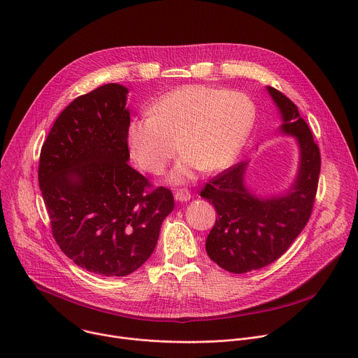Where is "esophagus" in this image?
<instances>
[{"label":"esophagus","mask_w":358,"mask_h":358,"mask_svg":"<svg viewBox=\"0 0 358 358\" xmlns=\"http://www.w3.org/2000/svg\"><path fill=\"white\" fill-rule=\"evenodd\" d=\"M174 198L176 201L178 202H187L191 199V194L188 189H178L176 194H174Z\"/></svg>","instance_id":"1"}]
</instances>
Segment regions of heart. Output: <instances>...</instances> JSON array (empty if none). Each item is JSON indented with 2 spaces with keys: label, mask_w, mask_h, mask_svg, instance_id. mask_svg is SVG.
Returning <instances> with one entry per match:
<instances>
[{
  "label": "heart",
  "mask_w": 358,
  "mask_h": 358,
  "mask_svg": "<svg viewBox=\"0 0 358 358\" xmlns=\"http://www.w3.org/2000/svg\"><path fill=\"white\" fill-rule=\"evenodd\" d=\"M148 115L127 124L130 156L141 170L162 174L180 148L184 156L169 181L181 185L198 169L218 173L238 159L257 120V106L242 92L185 85L157 99Z\"/></svg>",
  "instance_id": "heart-1"
}]
</instances>
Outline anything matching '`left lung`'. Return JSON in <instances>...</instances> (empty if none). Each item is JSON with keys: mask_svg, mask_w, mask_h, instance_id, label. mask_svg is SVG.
Returning a JSON list of instances; mask_svg holds the SVG:
<instances>
[{"mask_svg": "<svg viewBox=\"0 0 358 358\" xmlns=\"http://www.w3.org/2000/svg\"><path fill=\"white\" fill-rule=\"evenodd\" d=\"M266 90L282 119L279 133L292 136L299 148L293 182L279 194H257L246 184L248 162H242L201 191L218 215L206 242L207 253L232 273L257 271L280 258L308 224L317 191L320 151L308 123L283 93L271 86Z\"/></svg>", "mask_w": 358, "mask_h": 358, "instance_id": "8db88e82", "label": "left lung"}]
</instances>
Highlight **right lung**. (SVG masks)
Returning a JSON list of instances; mask_svg holds the SVG:
<instances>
[{
    "label": "right lung",
    "instance_id": "1",
    "mask_svg": "<svg viewBox=\"0 0 358 358\" xmlns=\"http://www.w3.org/2000/svg\"><path fill=\"white\" fill-rule=\"evenodd\" d=\"M129 89L108 83L76 97L58 116L39 157V188L59 248L100 276H127L155 250L174 208L170 189L127 163Z\"/></svg>",
    "mask_w": 358,
    "mask_h": 358
}]
</instances>
